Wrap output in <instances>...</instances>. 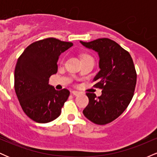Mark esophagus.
<instances>
[{
	"instance_id": "34e87169",
	"label": "esophagus",
	"mask_w": 157,
	"mask_h": 157,
	"mask_svg": "<svg viewBox=\"0 0 157 157\" xmlns=\"http://www.w3.org/2000/svg\"><path fill=\"white\" fill-rule=\"evenodd\" d=\"M71 94H72L73 95H75V96H77V95H79L80 94V92H79V91H71Z\"/></svg>"
}]
</instances>
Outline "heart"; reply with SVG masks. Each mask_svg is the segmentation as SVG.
<instances>
[{
	"mask_svg": "<svg viewBox=\"0 0 157 157\" xmlns=\"http://www.w3.org/2000/svg\"><path fill=\"white\" fill-rule=\"evenodd\" d=\"M87 57H90V56H89V55H82V59H84V58H87Z\"/></svg>",
	"mask_w": 157,
	"mask_h": 157,
	"instance_id": "obj_1",
	"label": "heart"
}]
</instances>
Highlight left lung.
I'll list each match as a JSON object with an SVG mask.
<instances>
[{
    "mask_svg": "<svg viewBox=\"0 0 157 157\" xmlns=\"http://www.w3.org/2000/svg\"><path fill=\"white\" fill-rule=\"evenodd\" d=\"M80 44L99 55L100 71L94 78L102 95L86 93L89 102L84 116L97 125H105L123 113L134 96L136 73L130 54L113 40L100 38Z\"/></svg>",
    "mask_w": 157,
    "mask_h": 157,
    "instance_id": "1",
    "label": "left lung"
}]
</instances>
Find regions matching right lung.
<instances>
[{"label":"right lung","mask_w":157,"mask_h":157,"mask_svg":"<svg viewBox=\"0 0 157 157\" xmlns=\"http://www.w3.org/2000/svg\"><path fill=\"white\" fill-rule=\"evenodd\" d=\"M73 46L50 37L36 41L23 51L15 69V90L23 111L39 123L53 121L69 96L68 89L57 91L48 84L57 71V61L63 52Z\"/></svg>","instance_id":"add662e5"}]
</instances>
